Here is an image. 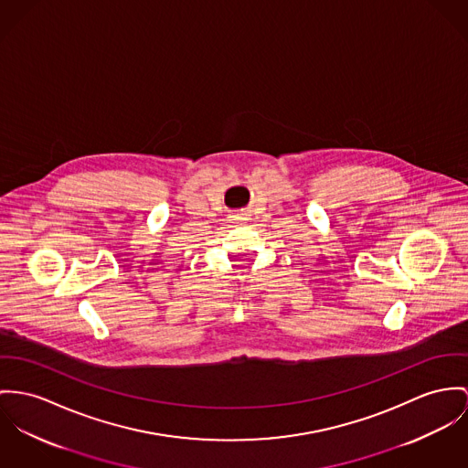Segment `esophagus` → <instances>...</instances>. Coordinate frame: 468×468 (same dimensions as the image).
I'll return each instance as SVG.
<instances>
[{
  "label": "esophagus",
  "mask_w": 468,
  "mask_h": 468,
  "mask_svg": "<svg viewBox=\"0 0 468 468\" xmlns=\"http://www.w3.org/2000/svg\"><path fill=\"white\" fill-rule=\"evenodd\" d=\"M244 214H233V216H231V218H233V220H242V218H244Z\"/></svg>",
  "instance_id": "1"
}]
</instances>
